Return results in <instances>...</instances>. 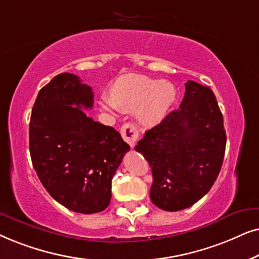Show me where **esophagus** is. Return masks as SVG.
Instances as JSON below:
<instances>
[{
    "label": "esophagus",
    "instance_id": "1",
    "mask_svg": "<svg viewBox=\"0 0 259 259\" xmlns=\"http://www.w3.org/2000/svg\"><path fill=\"white\" fill-rule=\"evenodd\" d=\"M120 135L130 147L134 148L139 140V130L134 123H125L120 127Z\"/></svg>",
    "mask_w": 259,
    "mask_h": 259
}]
</instances>
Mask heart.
<instances>
[{
	"instance_id": "1",
	"label": "heart",
	"mask_w": 259,
	"mask_h": 259,
	"mask_svg": "<svg viewBox=\"0 0 259 259\" xmlns=\"http://www.w3.org/2000/svg\"><path fill=\"white\" fill-rule=\"evenodd\" d=\"M177 97V90L170 82L157 81L146 75L130 74L119 78L112 85L109 94L110 104L105 110L113 108L122 111L137 109L141 122L154 125L168 115Z\"/></svg>"
}]
</instances>
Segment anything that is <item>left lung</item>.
I'll return each mask as SVG.
<instances>
[{
  "label": "left lung",
  "mask_w": 259,
  "mask_h": 259,
  "mask_svg": "<svg viewBox=\"0 0 259 259\" xmlns=\"http://www.w3.org/2000/svg\"><path fill=\"white\" fill-rule=\"evenodd\" d=\"M180 108L146 132L135 147L153 173L150 199L164 211L194 205L218 178L226 147L224 119L208 86L188 80Z\"/></svg>",
  "instance_id": "obj_1"
}]
</instances>
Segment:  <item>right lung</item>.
I'll return each instance as SVG.
<instances>
[{
  "label": "right lung",
  "instance_id": "right-lung-1",
  "mask_svg": "<svg viewBox=\"0 0 259 259\" xmlns=\"http://www.w3.org/2000/svg\"><path fill=\"white\" fill-rule=\"evenodd\" d=\"M94 92L78 75L61 73L40 90L29 123V151L41 184L71 211L92 214L111 200V180L130 150L112 126L84 110Z\"/></svg>",
  "mask_w": 259,
  "mask_h": 259
}]
</instances>
